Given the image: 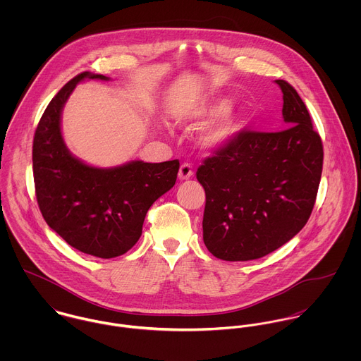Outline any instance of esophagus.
<instances>
[{
    "instance_id": "34e87169",
    "label": "esophagus",
    "mask_w": 361,
    "mask_h": 361,
    "mask_svg": "<svg viewBox=\"0 0 361 361\" xmlns=\"http://www.w3.org/2000/svg\"><path fill=\"white\" fill-rule=\"evenodd\" d=\"M178 176L180 180H188L193 176V168L189 162H183L179 168V172H178Z\"/></svg>"
}]
</instances>
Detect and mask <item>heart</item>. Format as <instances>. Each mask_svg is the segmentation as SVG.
<instances>
[{"mask_svg": "<svg viewBox=\"0 0 361 361\" xmlns=\"http://www.w3.org/2000/svg\"><path fill=\"white\" fill-rule=\"evenodd\" d=\"M228 108L229 102L226 99L203 102L189 109L182 116V122L183 125L193 126L214 118L203 130L200 143L206 150H218L231 145L242 130V118L238 112Z\"/></svg>", "mask_w": 361, "mask_h": 361, "instance_id": "obj_1", "label": "heart"}]
</instances>
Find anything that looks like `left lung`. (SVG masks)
Returning <instances> with one entry per match:
<instances>
[{
  "label": "left lung",
  "instance_id": "1",
  "mask_svg": "<svg viewBox=\"0 0 361 361\" xmlns=\"http://www.w3.org/2000/svg\"><path fill=\"white\" fill-rule=\"evenodd\" d=\"M285 129L242 130L197 169L206 190L203 239L225 261L264 257L307 224L315 203L324 150L306 104L285 80Z\"/></svg>",
  "mask_w": 361,
  "mask_h": 361
}]
</instances>
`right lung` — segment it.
Instances as JSON below:
<instances>
[{"mask_svg":"<svg viewBox=\"0 0 361 361\" xmlns=\"http://www.w3.org/2000/svg\"><path fill=\"white\" fill-rule=\"evenodd\" d=\"M109 80L83 72L69 80L47 105L33 139V176L40 211L52 231L76 250L114 258L142 236L155 200L173 188L179 161H130L96 168L69 153L61 133V114L76 85Z\"/></svg>","mask_w":361,"mask_h":361,"instance_id":"add662e5","label":"right lung"}]
</instances>
